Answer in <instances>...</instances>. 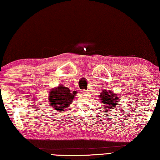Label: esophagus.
I'll return each mask as SVG.
<instances>
[{
	"mask_svg": "<svg viewBox=\"0 0 160 160\" xmlns=\"http://www.w3.org/2000/svg\"><path fill=\"white\" fill-rule=\"evenodd\" d=\"M82 93L86 94H89V93H90V92H89V90H82Z\"/></svg>",
	"mask_w": 160,
	"mask_h": 160,
	"instance_id": "obj_1",
	"label": "esophagus"
}]
</instances>
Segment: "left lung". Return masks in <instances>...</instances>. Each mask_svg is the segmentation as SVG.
<instances>
[{"label": "left lung", "instance_id": "1", "mask_svg": "<svg viewBox=\"0 0 160 160\" xmlns=\"http://www.w3.org/2000/svg\"><path fill=\"white\" fill-rule=\"evenodd\" d=\"M99 97L101 99L102 107L104 108L106 113L112 112L113 109H116L118 104L119 97L111 90H102L99 94Z\"/></svg>", "mask_w": 160, "mask_h": 160}]
</instances>
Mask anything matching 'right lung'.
Wrapping results in <instances>:
<instances>
[{
    "label": "right lung",
    "mask_w": 160,
    "mask_h": 160,
    "mask_svg": "<svg viewBox=\"0 0 160 160\" xmlns=\"http://www.w3.org/2000/svg\"><path fill=\"white\" fill-rule=\"evenodd\" d=\"M78 92H71L68 88L59 85L51 89L48 97V104L54 109L59 112H63L67 110L72 102Z\"/></svg>",
    "instance_id": "add662e5"
}]
</instances>
